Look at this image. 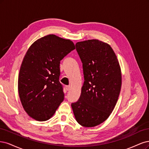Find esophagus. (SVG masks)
<instances>
[{
  "label": "esophagus",
  "instance_id": "obj_1",
  "mask_svg": "<svg viewBox=\"0 0 149 149\" xmlns=\"http://www.w3.org/2000/svg\"><path fill=\"white\" fill-rule=\"evenodd\" d=\"M65 89H66V90L69 91V90L70 89V85H69V86H66V87H65Z\"/></svg>",
  "mask_w": 149,
  "mask_h": 149
}]
</instances>
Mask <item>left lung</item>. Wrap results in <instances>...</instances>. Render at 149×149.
I'll list each match as a JSON object with an SVG mask.
<instances>
[{"label":"left lung","mask_w":149,"mask_h":149,"mask_svg":"<svg viewBox=\"0 0 149 149\" xmlns=\"http://www.w3.org/2000/svg\"><path fill=\"white\" fill-rule=\"evenodd\" d=\"M76 49L83 64L85 81L79 100L71 107L79 124L95 127L106 121L116 106L122 84L121 68L108 43L80 41Z\"/></svg>","instance_id":"8db88e82"}]
</instances>
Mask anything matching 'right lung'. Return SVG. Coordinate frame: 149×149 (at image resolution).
Segmentation results:
<instances>
[{
  "instance_id": "right-lung-1",
  "label": "right lung",
  "mask_w": 149,
  "mask_h": 149,
  "mask_svg": "<svg viewBox=\"0 0 149 149\" xmlns=\"http://www.w3.org/2000/svg\"><path fill=\"white\" fill-rule=\"evenodd\" d=\"M75 49L71 40L48 35L28 49L19 72L18 90L24 110L33 119L47 121L64 100L60 61Z\"/></svg>"
}]
</instances>
